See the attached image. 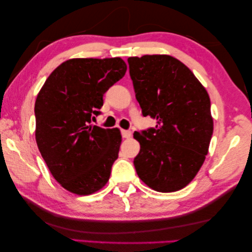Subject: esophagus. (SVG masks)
Masks as SVG:
<instances>
[{
	"mask_svg": "<svg viewBox=\"0 0 252 252\" xmlns=\"http://www.w3.org/2000/svg\"><path fill=\"white\" fill-rule=\"evenodd\" d=\"M121 134L123 138H130L132 136L131 131H127V130H121Z\"/></svg>",
	"mask_w": 252,
	"mask_h": 252,
	"instance_id": "esophagus-1",
	"label": "esophagus"
}]
</instances>
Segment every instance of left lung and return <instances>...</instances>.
<instances>
[{
	"label": "left lung",
	"instance_id": "1",
	"mask_svg": "<svg viewBox=\"0 0 252 252\" xmlns=\"http://www.w3.org/2000/svg\"><path fill=\"white\" fill-rule=\"evenodd\" d=\"M136 99L155 129L135 131L136 173L152 189H184L205 161L213 133L210 97L183 63L170 55L127 58Z\"/></svg>",
	"mask_w": 252,
	"mask_h": 252
}]
</instances>
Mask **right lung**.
<instances>
[{"mask_svg":"<svg viewBox=\"0 0 252 252\" xmlns=\"http://www.w3.org/2000/svg\"><path fill=\"white\" fill-rule=\"evenodd\" d=\"M126 71L120 57L71 58L50 74L36 96V145L53 178L73 194H94L110 178L120 130L90 123L100 114L106 91Z\"/></svg>","mask_w":252,"mask_h":252,"instance_id":"add662e5","label":"right lung"}]
</instances>
